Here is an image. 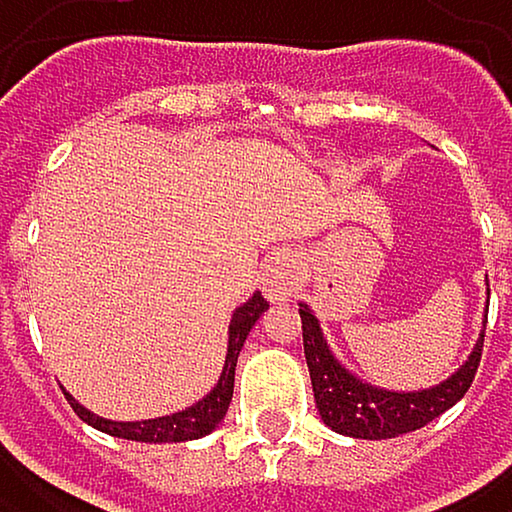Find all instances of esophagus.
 Instances as JSON below:
<instances>
[{"label": "esophagus", "instance_id": "obj_1", "mask_svg": "<svg viewBox=\"0 0 512 512\" xmlns=\"http://www.w3.org/2000/svg\"><path fill=\"white\" fill-rule=\"evenodd\" d=\"M299 287V259L296 250L284 247L268 256L265 271H262V293L268 302L280 305V302H290V296Z\"/></svg>", "mask_w": 512, "mask_h": 512}]
</instances>
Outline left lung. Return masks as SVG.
<instances>
[{"instance_id":"left-lung-1","label":"left lung","mask_w":512,"mask_h":512,"mask_svg":"<svg viewBox=\"0 0 512 512\" xmlns=\"http://www.w3.org/2000/svg\"><path fill=\"white\" fill-rule=\"evenodd\" d=\"M299 317L317 412L326 427L354 440H391L430 424L467 394L479 369L485 329L479 332V342L473 345L464 366L446 381H440V385L424 391H385L357 378L336 360V354L323 339L320 320L305 302L299 305Z\"/></svg>"}]
</instances>
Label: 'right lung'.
Returning a JSON list of instances; mask_svg holds the SVG:
<instances>
[{"label": "right lung", "mask_w": 512, "mask_h": 512, "mask_svg": "<svg viewBox=\"0 0 512 512\" xmlns=\"http://www.w3.org/2000/svg\"><path fill=\"white\" fill-rule=\"evenodd\" d=\"M268 308V302L262 299V293H253L235 314L232 323H228V351H225V363H222V375L216 381V388L198 400L195 406L173 412V415H161V418H149V421H109L100 418L94 412H88L72 394H66L72 412L82 421H88L91 427L109 433V437H121V440H137V443H186V440H198L207 437L210 430L219 427V421L228 412V403H232L235 394V366H238V354L250 336V329L256 326V320L262 317V311Z\"/></svg>", "instance_id": "add662e5"}]
</instances>
